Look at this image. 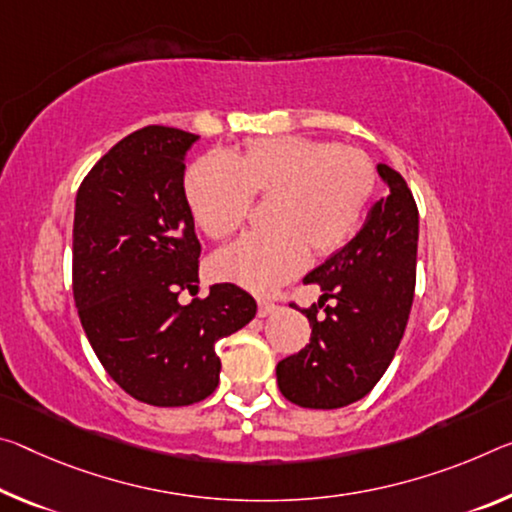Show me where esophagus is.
<instances>
[{
	"mask_svg": "<svg viewBox=\"0 0 512 512\" xmlns=\"http://www.w3.org/2000/svg\"><path fill=\"white\" fill-rule=\"evenodd\" d=\"M275 310H278V305H275V303H271V300H259V303H257V316H262V319H264V316H271Z\"/></svg>",
	"mask_w": 512,
	"mask_h": 512,
	"instance_id": "34e87169",
	"label": "esophagus"
}]
</instances>
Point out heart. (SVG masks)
Listing matches in <instances>:
<instances>
[{
	"label": "heart",
	"instance_id": "1",
	"mask_svg": "<svg viewBox=\"0 0 512 512\" xmlns=\"http://www.w3.org/2000/svg\"><path fill=\"white\" fill-rule=\"evenodd\" d=\"M373 184L364 152L289 134L234 154H205L186 170L184 196L212 239L246 221L253 196H273L266 214L271 230L243 234L214 257L216 278L271 294L305 269L310 248L330 255L353 237Z\"/></svg>",
	"mask_w": 512,
	"mask_h": 512
}]
</instances>
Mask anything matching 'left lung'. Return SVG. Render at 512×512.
Listing matches in <instances>:
<instances>
[{
  "mask_svg": "<svg viewBox=\"0 0 512 512\" xmlns=\"http://www.w3.org/2000/svg\"><path fill=\"white\" fill-rule=\"evenodd\" d=\"M387 196L369 209L362 230L342 250L305 275L319 285L318 316L303 310L312 337L303 351L278 362L275 376L285 399L300 408H344L367 396L383 378L408 323L417 278L419 212L403 177L376 166Z\"/></svg>",
  "mask_w": 512,
  "mask_h": 512,
  "instance_id": "obj_1",
  "label": "left lung"
}]
</instances>
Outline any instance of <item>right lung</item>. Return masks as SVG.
I'll use <instances>...</instances> for the list:
<instances>
[{
    "mask_svg": "<svg viewBox=\"0 0 512 512\" xmlns=\"http://www.w3.org/2000/svg\"><path fill=\"white\" fill-rule=\"evenodd\" d=\"M200 136L150 125L113 145L84 177L72 227V291L97 360L136 401L180 408L218 385L216 342L257 312L237 285H198L200 241L184 159Z\"/></svg>",
    "mask_w": 512,
    "mask_h": 512,
    "instance_id": "1",
    "label": "right lung"
}]
</instances>
